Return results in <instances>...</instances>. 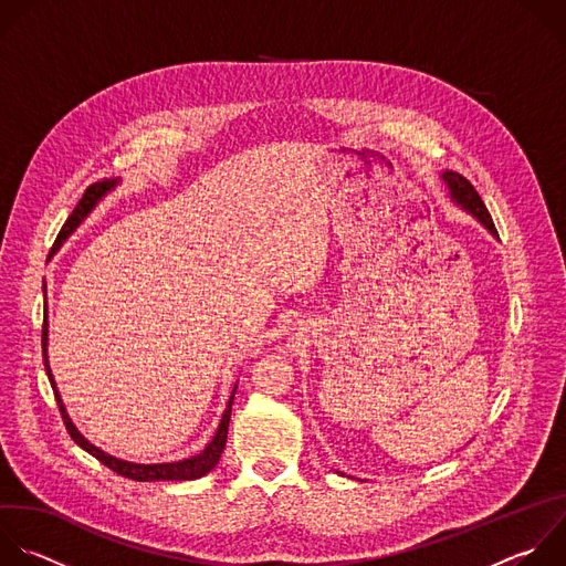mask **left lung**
Segmentation results:
<instances>
[{"instance_id": "8db88e82", "label": "left lung", "mask_w": 566, "mask_h": 566, "mask_svg": "<svg viewBox=\"0 0 566 566\" xmlns=\"http://www.w3.org/2000/svg\"><path fill=\"white\" fill-rule=\"evenodd\" d=\"M442 179H444L447 186H449L453 202H458L464 211H469L473 218H478V220L484 224V229H489L493 235H497L495 224H493V220H491V216H489V211H486L482 198L478 196V191L473 188V184H471L467 177H462L460 172H453V170H444V172H442Z\"/></svg>"}]
</instances>
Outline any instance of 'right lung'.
I'll return each mask as SVG.
<instances>
[{"instance_id":"obj_1","label":"right lung","mask_w":566,"mask_h":566,"mask_svg":"<svg viewBox=\"0 0 566 566\" xmlns=\"http://www.w3.org/2000/svg\"><path fill=\"white\" fill-rule=\"evenodd\" d=\"M119 179H102V181H95L91 184L82 200L77 202V207L73 209V213L69 216V220L64 222L55 244H53V253L66 242V238L84 222V218L95 209V205L108 193L113 191V188L117 186ZM44 291H46V282H44ZM46 344H49V322H46V315H44V326H42V350H44V366H46V375L51 380V387H53V394H55V400L60 405V413H62V420L66 424V431L69 436L73 438V442L77 447H82L86 453H91L95 460H99L104 467H108L111 471H115L117 475H124L128 480H137V482H155V480H198L202 475H207L209 471L216 469V464L220 462V455L224 451V444H227V436H229V422H231V405H233V398H235V389L231 394V400L227 405V411L220 420V427L213 436V440L205 447V451H200L198 455L193 458H186V460H179V462H164V464H135V462H126V460H119V458H113L108 453H104L102 449H97L95 444H91L77 429L75 424L71 422L64 405H62V398H60V391L55 387V380H53V373H51V366H49V355H46Z\"/></svg>"}]
</instances>
